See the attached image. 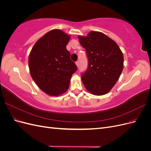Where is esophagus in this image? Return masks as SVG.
Returning <instances> with one entry per match:
<instances>
[{
  "mask_svg": "<svg viewBox=\"0 0 151 151\" xmlns=\"http://www.w3.org/2000/svg\"><path fill=\"white\" fill-rule=\"evenodd\" d=\"M76 65H77V67H79V61L76 62Z\"/></svg>",
  "mask_w": 151,
  "mask_h": 151,
  "instance_id": "esophagus-1",
  "label": "esophagus"
}]
</instances>
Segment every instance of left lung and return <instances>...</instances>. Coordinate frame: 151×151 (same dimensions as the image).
I'll return each instance as SVG.
<instances>
[{
	"label": "left lung",
	"mask_w": 151,
	"mask_h": 151,
	"mask_svg": "<svg viewBox=\"0 0 151 151\" xmlns=\"http://www.w3.org/2000/svg\"><path fill=\"white\" fill-rule=\"evenodd\" d=\"M85 48L89 65L81 80L89 93L106 94L119 79L123 68V55L116 43L105 34L92 31L86 36H78Z\"/></svg>",
	"instance_id": "obj_1"
}]
</instances>
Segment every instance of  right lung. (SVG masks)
<instances>
[{
    "label": "right lung",
    "mask_w": 151,
    "mask_h": 151,
    "mask_svg": "<svg viewBox=\"0 0 151 151\" xmlns=\"http://www.w3.org/2000/svg\"><path fill=\"white\" fill-rule=\"evenodd\" d=\"M70 36L60 29L48 31L35 43L28 59L32 79L44 93L57 96L65 93L77 70L66 48Z\"/></svg>",
    "instance_id": "add662e5"
}]
</instances>
